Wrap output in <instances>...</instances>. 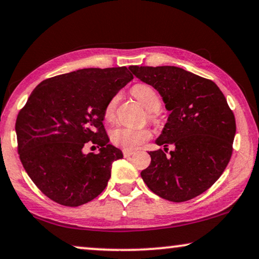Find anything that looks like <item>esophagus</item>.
Masks as SVG:
<instances>
[{
  "label": "esophagus",
  "instance_id": "1",
  "mask_svg": "<svg viewBox=\"0 0 259 259\" xmlns=\"http://www.w3.org/2000/svg\"><path fill=\"white\" fill-rule=\"evenodd\" d=\"M122 153H123V156H125V157H130V156H132L134 154V151H130V149H123Z\"/></svg>",
  "mask_w": 259,
  "mask_h": 259
}]
</instances>
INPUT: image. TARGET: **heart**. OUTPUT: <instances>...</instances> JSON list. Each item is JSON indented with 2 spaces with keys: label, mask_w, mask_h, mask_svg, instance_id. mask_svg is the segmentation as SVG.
<instances>
[{
  "label": "heart",
  "mask_w": 259,
  "mask_h": 259,
  "mask_svg": "<svg viewBox=\"0 0 259 259\" xmlns=\"http://www.w3.org/2000/svg\"><path fill=\"white\" fill-rule=\"evenodd\" d=\"M132 95L140 102L148 112L149 118L154 119L153 112H156L161 107V98L154 88L147 84H137L132 88ZM120 99V96L114 95L105 105L104 118L107 121H112L115 117V111ZM151 137V132L146 128H132L127 126H119L112 130L111 141L118 147L125 149H133L142 144Z\"/></svg>",
  "instance_id": "1"
}]
</instances>
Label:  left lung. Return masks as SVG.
I'll return each mask as SVG.
<instances>
[{"instance_id": "8db88e82", "label": "left lung", "mask_w": 259, "mask_h": 259, "mask_svg": "<svg viewBox=\"0 0 259 259\" xmlns=\"http://www.w3.org/2000/svg\"><path fill=\"white\" fill-rule=\"evenodd\" d=\"M128 69L152 85L170 113L155 144L175 149L149 152L151 164L141 178L157 196L185 202L210 188L229 163L236 134L235 115L212 80L176 66Z\"/></svg>"}]
</instances>
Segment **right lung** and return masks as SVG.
<instances>
[{
	"instance_id": "add662e5",
	"label": "right lung",
	"mask_w": 259,
	"mask_h": 259,
	"mask_svg": "<svg viewBox=\"0 0 259 259\" xmlns=\"http://www.w3.org/2000/svg\"><path fill=\"white\" fill-rule=\"evenodd\" d=\"M132 79L126 66L91 67L49 78L31 92L15 125L18 154L52 201L78 207L106 188L112 163L123 155L110 144L104 108ZM88 143L98 144L100 153L85 155Z\"/></svg>"
}]
</instances>
